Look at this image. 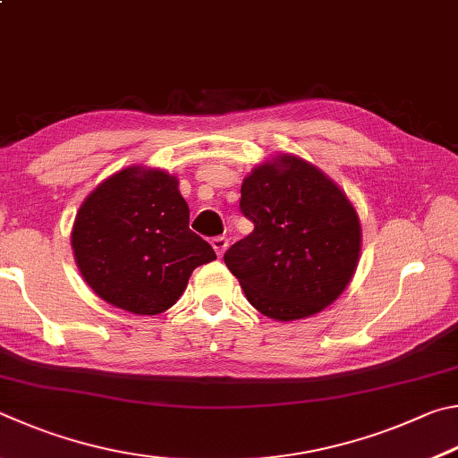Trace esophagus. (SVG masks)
<instances>
[{
    "label": "esophagus",
    "instance_id": "esophagus-1",
    "mask_svg": "<svg viewBox=\"0 0 458 458\" xmlns=\"http://www.w3.org/2000/svg\"><path fill=\"white\" fill-rule=\"evenodd\" d=\"M211 245H213V250H215V253L219 255V258H223V253H225V250H227V245H229V242H227V237H215L213 242H211Z\"/></svg>",
    "mask_w": 458,
    "mask_h": 458
}]
</instances>
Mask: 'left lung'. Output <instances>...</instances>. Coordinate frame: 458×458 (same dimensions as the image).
Returning <instances> with one entry per match:
<instances>
[{
  "label": "left lung",
  "instance_id": "1",
  "mask_svg": "<svg viewBox=\"0 0 458 458\" xmlns=\"http://www.w3.org/2000/svg\"><path fill=\"white\" fill-rule=\"evenodd\" d=\"M239 208L255 229L223 259L255 310L292 322L340 298L358 266L362 229L330 176L279 155L245 176Z\"/></svg>",
  "mask_w": 458,
  "mask_h": 458
}]
</instances>
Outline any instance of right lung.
Returning a JSON list of instances; mask_svg holds the SVG:
<instances>
[{
    "instance_id": "obj_1",
    "label": "right lung",
    "mask_w": 458,
    "mask_h": 458,
    "mask_svg": "<svg viewBox=\"0 0 458 458\" xmlns=\"http://www.w3.org/2000/svg\"><path fill=\"white\" fill-rule=\"evenodd\" d=\"M78 269L114 308L157 316L174 306L192 269L216 259L189 229V205L176 176L128 166L100 182L72 227Z\"/></svg>"
}]
</instances>
